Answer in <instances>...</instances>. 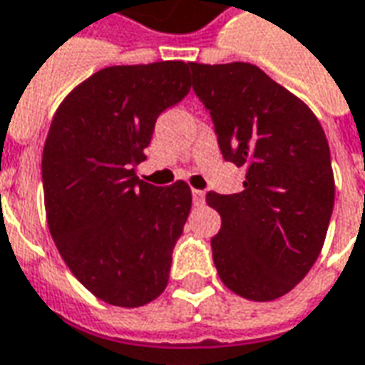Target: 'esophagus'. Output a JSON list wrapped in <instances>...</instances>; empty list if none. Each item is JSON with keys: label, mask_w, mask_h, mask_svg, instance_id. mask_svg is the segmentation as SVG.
<instances>
[{"label": "esophagus", "mask_w": 365, "mask_h": 365, "mask_svg": "<svg viewBox=\"0 0 365 365\" xmlns=\"http://www.w3.org/2000/svg\"><path fill=\"white\" fill-rule=\"evenodd\" d=\"M191 195H193V203H195V205H203V203H205V193L201 190H193L191 191Z\"/></svg>", "instance_id": "1"}]
</instances>
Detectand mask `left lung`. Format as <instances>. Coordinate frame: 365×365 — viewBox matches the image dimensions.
<instances>
[{
	"label": "left lung",
	"instance_id": "1",
	"mask_svg": "<svg viewBox=\"0 0 365 365\" xmlns=\"http://www.w3.org/2000/svg\"><path fill=\"white\" fill-rule=\"evenodd\" d=\"M191 76L221 154L247 172L243 191L205 197L221 215L211 239L219 279L249 300L280 298L312 269L332 217L324 130L298 96L251 63H191Z\"/></svg>",
	"mask_w": 365,
	"mask_h": 365
}]
</instances>
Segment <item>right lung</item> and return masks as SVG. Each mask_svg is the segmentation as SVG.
Instances as JSON below:
<instances>
[{
    "label": "right lung",
    "instance_id": "right-lung-1",
    "mask_svg": "<svg viewBox=\"0 0 365 365\" xmlns=\"http://www.w3.org/2000/svg\"><path fill=\"white\" fill-rule=\"evenodd\" d=\"M191 63L106 67L65 96L43 148L47 223L78 282L108 304L144 307L168 287L190 185L156 187L136 165L158 116L190 93Z\"/></svg>",
    "mask_w": 365,
    "mask_h": 365
}]
</instances>
